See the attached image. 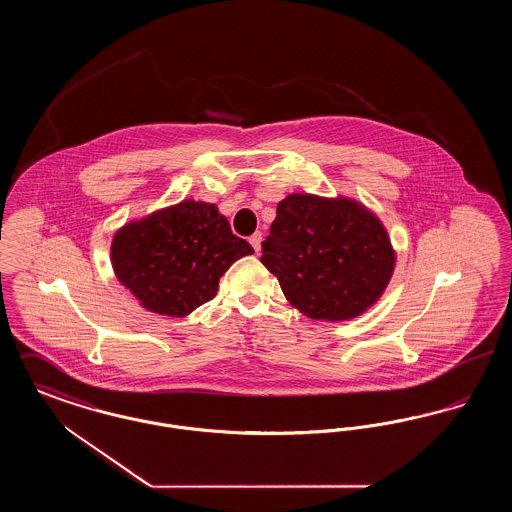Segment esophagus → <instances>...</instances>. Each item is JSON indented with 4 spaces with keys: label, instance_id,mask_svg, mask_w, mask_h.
I'll return each instance as SVG.
<instances>
[{
    "label": "esophagus",
    "instance_id": "34e87169",
    "mask_svg": "<svg viewBox=\"0 0 512 512\" xmlns=\"http://www.w3.org/2000/svg\"><path fill=\"white\" fill-rule=\"evenodd\" d=\"M261 242H263V234L261 232H255L253 236H249V244L253 245L255 251L261 249Z\"/></svg>",
    "mask_w": 512,
    "mask_h": 512
}]
</instances>
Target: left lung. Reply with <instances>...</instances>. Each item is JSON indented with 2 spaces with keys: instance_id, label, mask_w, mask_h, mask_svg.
Listing matches in <instances>:
<instances>
[{
  "instance_id": "left-lung-1",
  "label": "left lung",
  "mask_w": 512,
  "mask_h": 512,
  "mask_svg": "<svg viewBox=\"0 0 512 512\" xmlns=\"http://www.w3.org/2000/svg\"><path fill=\"white\" fill-rule=\"evenodd\" d=\"M261 263L307 317L347 320L378 301L395 255L386 228L361 203L292 194L276 207Z\"/></svg>"
}]
</instances>
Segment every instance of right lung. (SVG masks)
Segmentation results:
<instances>
[{
    "label": "right lung",
    "instance_id": "1",
    "mask_svg": "<svg viewBox=\"0 0 512 512\" xmlns=\"http://www.w3.org/2000/svg\"><path fill=\"white\" fill-rule=\"evenodd\" d=\"M253 247L234 236L213 203L182 201L115 234L111 261L147 311L186 317L211 301L220 276Z\"/></svg>",
    "mask_w": 512,
    "mask_h": 512
}]
</instances>
